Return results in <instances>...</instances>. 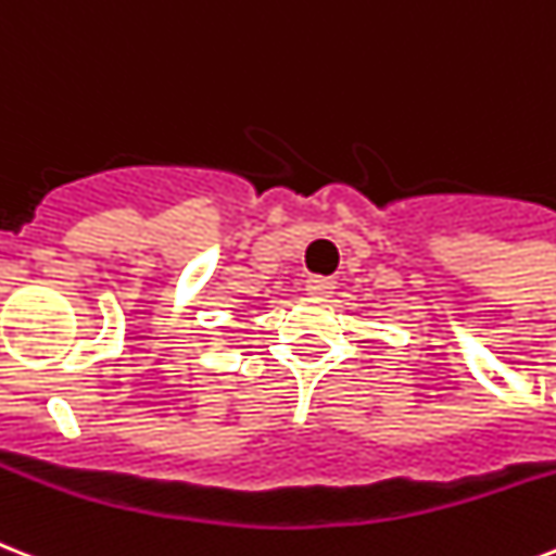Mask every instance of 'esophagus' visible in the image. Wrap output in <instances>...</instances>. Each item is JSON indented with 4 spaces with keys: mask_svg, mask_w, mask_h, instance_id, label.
Instances as JSON below:
<instances>
[{
    "mask_svg": "<svg viewBox=\"0 0 556 556\" xmlns=\"http://www.w3.org/2000/svg\"><path fill=\"white\" fill-rule=\"evenodd\" d=\"M333 288H337V282H333L331 277H311L308 282H305V291H308L311 296H331Z\"/></svg>",
    "mask_w": 556,
    "mask_h": 556,
    "instance_id": "1",
    "label": "esophagus"
}]
</instances>
